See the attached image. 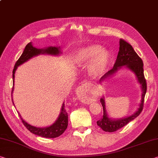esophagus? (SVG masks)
<instances>
[{"label": "esophagus", "instance_id": "1", "mask_svg": "<svg viewBox=\"0 0 158 158\" xmlns=\"http://www.w3.org/2000/svg\"><path fill=\"white\" fill-rule=\"evenodd\" d=\"M81 100H82V101H83V102H87V101H86V99H84V98H81Z\"/></svg>", "mask_w": 158, "mask_h": 158}]
</instances>
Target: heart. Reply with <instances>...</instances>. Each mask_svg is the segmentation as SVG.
Returning <instances> with one entry per match:
<instances>
[{
    "label": "heart",
    "mask_w": 158,
    "mask_h": 158,
    "mask_svg": "<svg viewBox=\"0 0 158 158\" xmlns=\"http://www.w3.org/2000/svg\"><path fill=\"white\" fill-rule=\"evenodd\" d=\"M110 60V52L98 45H88L79 48L75 56V62L79 66L88 64V72L96 78L106 71Z\"/></svg>",
    "instance_id": "1"
}]
</instances>
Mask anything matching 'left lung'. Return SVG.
I'll return each mask as SVG.
<instances>
[{
	"mask_svg": "<svg viewBox=\"0 0 158 158\" xmlns=\"http://www.w3.org/2000/svg\"><path fill=\"white\" fill-rule=\"evenodd\" d=\"M122 67L128 68L136 75L138 82L141 85L142 91L141 101L139 104V108L133 114L130 115L129 117H124V118L122 117V118L116 119L109 117L106 112L105 98L102 96L100 101L101 102L102 109H103V116L101 119L97 121V124L103 131L107 132L116 131L117 130L124 127L129 122L134 120L139 116L142 111L143 107L144 98L147 90L146 81L143 74V63L141 57L138 56L136 52H135L133 47L127 41H125L124 40L119 39V50L113 68L107 72L106 74H104V76L101 77V80H100V83H101L105 79H107L109 77L113 76L117 73L118 70L122 68Z\"/></svg>",
	"mask_w": 158,
	"mask_h": 158,
	"instance_id": "obj_1",
	"label": "left lung"
}]
</instances>
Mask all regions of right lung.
<instances>
[{
	"mask_svg": "<svg viewBox=\"0 0 158 158\" xmlns=\"http://www.w3.org/2000/svg\"><path fill=\"white\" fill-rule=\"evenodd\" d=\"M60 53H62V52L60 51V46H49L47 48H37L34 47L32 45L31 42H30L25 47L22 56L19 57L18 60L16 62L15 64L13 71H12V79H13L12 81H13V85L15 82V71L17 69V67L19 65H21V64L24 63V62L28 61L29 60L32 58L33 57L37 56L39 55L47 54L51 55V56H59ZM13 90L14 86L12 87V96ZM12 103L14 104L13 99H12ZM60 111V113L56 121L53 124H51V126L46 127H36L32 126V125L28 124L27 122H25L22 119L20 114H18L22 119V123L24 124V126L27 127V129L30 132H31L32 134L45 138H56L60 136L64 133V131L67 129V125H68V114H67L66 110L64 108V102L62 106Z\"/></svg>",
	"mask_w": 158,
	"mask_h": 158,
	"instance_id": "add662e5",
	"label": "right lung"
}]
</instances>
